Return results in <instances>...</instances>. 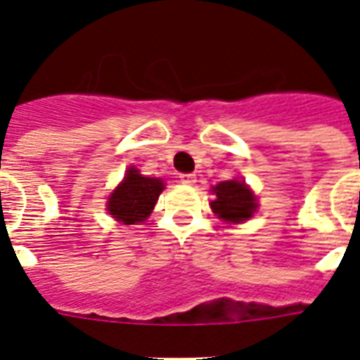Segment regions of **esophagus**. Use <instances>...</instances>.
I'll list each match as a JSON object with an SVG mask.
<instances>
[{
	"mask_svg": "<svg viewBox=\"0 0 360 360\" xmlns=\"http://www.w3.org/2000/svg\"><path fill=\"white\" fill-rule=\"evenodd\" d=\"M179 179L183 185H194L196 183V175L194 174H181Z\"/></svg>",
	"mask_w": 360,
	"mask_h": 360,
	"instance_id": "esophagus-1",
	"label": "esophagus"
}]
</instances>
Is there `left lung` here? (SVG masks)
<instances>
[{
	"label": "left lung",
	"instance_id": "obj_1",
	"mask_svg": "<svg viewBox=\"0 0 360 360\" xmlns=\"http://www.w3.org/2000/svg\"><path fill=\"white\" fill-rule=\"evenodd\" d=\"M213 194L217 198L211 202V209L226 224H240L256 213V196L245 185V181H222L213 186Z\"/></svg>",
	"mask_w": 360,
	"mask_h": 360
}]
</instances>
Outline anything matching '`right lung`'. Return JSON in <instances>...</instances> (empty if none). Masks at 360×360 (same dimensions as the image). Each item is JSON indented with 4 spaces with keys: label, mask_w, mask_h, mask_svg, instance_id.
<instances>
[{
    "label": "right lung",
    "mask_w": 360,
    "mask_h": 360,
    "mask_svg": "<svg viewBox=\"0 0 360 360\" xmlns=\"http://www.w3.org/2000/svg\"><path fill=\"white\" fill-rule=\"evenodd\" d=\"M162 191V181L157 177H146L134 166H130L124 174V179L110 194L106 211L117 222L138 224L147 220V217L151 214Z\"/></svg>",
    "instance_id": "right-lung-1"
}]
</instances>
